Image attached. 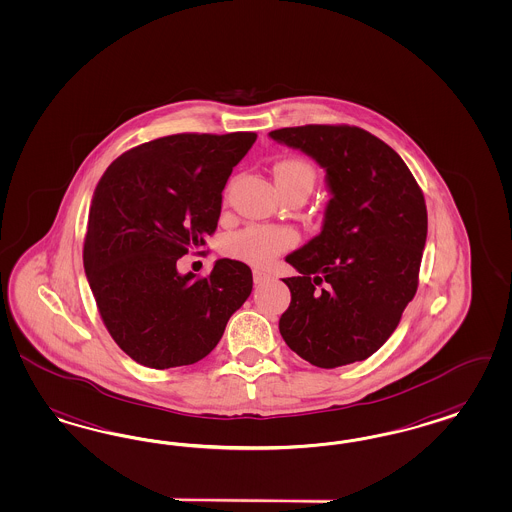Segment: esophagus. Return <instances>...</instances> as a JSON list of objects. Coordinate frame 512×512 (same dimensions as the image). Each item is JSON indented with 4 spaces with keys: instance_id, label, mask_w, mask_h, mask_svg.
<instances>
[{
    "instance_id": "obj_1",
    "label": "esophagus",
    "mask_w": 512,
    "mask_h": 512,
    "mask_svg": "<svg viewBox=\"0 0 512 512\" xmlns=\"http://www.w3.org/2000/svg\"><path fill=\"white\" fill-rule=\"evenodd\" d=\"M252 277H254V283L256 284L264 283V281L269 279V275H267L265 271H262V269H254V271H252Z\"/></svg>"
}]
</instances>
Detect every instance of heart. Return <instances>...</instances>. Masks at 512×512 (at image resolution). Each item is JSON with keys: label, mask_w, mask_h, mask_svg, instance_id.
Masks as SVG:
<instances>
[{"label": "heart", "mask_w": 512, "mask_h": 512, "mask_svg": "<svg viewBox=\"0 0 512 512\" xmlns=\"http://www.w3.org/2000/svg\"><path fill=\"white\" fill-rule=\"evenodd\" d=\"M273 172L277 186H286L294 182H307L313 186L315 180V172L311 165L302 159H284L275 165ZM294 245L296 233L290 229L250 226L229 235L224 243V252L231 258L243 260L247 264L264 267Z\"/></svg>", "instance_id": "obj_1"}]
</instances>
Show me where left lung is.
Here are the masks:
<instances>
[{"instance_id": "obj_1", "label": "left lung", "mask_w": 512, "mask_h": 512, "mask_svg": "<svg viewBox=\"0 0 512 512\" xmlns=\"http://www.w3.org/2000/svg\"><path fill=\"white\" fill-rule=\"evenodd\" d=\"M269 138L309 155L330 191L321 233L286 256L300 275L283 279L292 300L281 336L319 368L368 359L416 296L423 193L400 155L359 127H286Z\"/></svg>"}]
</instances>
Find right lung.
I'll return each mask as SVG.
<instances>
[{
    "label": "right lung",
    "mask_w": 512,
    "mask_h": 512,
    "mask_svg": "<svg viewBox=\"0 0 512 512\" xmlns=\"http://www.w3.org/2000/svg\"><path fill=\"white\" fill-rule=\"evenodd\" d=\"M256 133L172 134L119 155L96 186L83 265L115 343L142 366L205 359L252 292L247 264L216 260L209 277L178 258L218 226L222 191Z\"/></svg>",
    "instance_id": "obj_1"
}]
</instances>
